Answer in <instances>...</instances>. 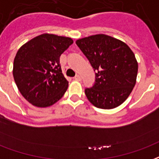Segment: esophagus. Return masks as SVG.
<instances>
[{"label":"esophagus","mask_w":159,"mask_h":159,"mask_svg":"<svg viewBox=\"0 0 159 159\" xmlns=\"http://www.w3.org/2000/svg\"><path fill=\"white\" fill-rule=\"evenodd\" d=\"M74 79L76 80V81H81V80H82V77H81L80 75H76V76L74 77Z\"/></svg>","instance_id":"esophagus-1"}]
</instances>
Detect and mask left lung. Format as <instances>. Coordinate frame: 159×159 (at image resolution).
<instances>
[{
    "label": "left lung",
    "instance_id": "left-lung-1",
    "mask_svg": "<svg viewBox=\"0 0 159 159\" xmlns=\"http://www.w3.org/2000/svg\"><path fill=\"white\" fill-rule=\"evenodd\" d=\"M76 43L94 69L95 83L85 89L90 103L103 109L124 103L136 84L138 64L130 47L105 34L80 39Z\"/></svg>",
    "mask_w": 159,
    "mask_h": 159
}]
</instances>
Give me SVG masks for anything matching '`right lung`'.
<instances>
[{
    "label": "right lung",
    "instance_id": "right-lung-1",
    "mask_svg": "<svg viewBox=\"0 0 159 159\" xmlns=\"http://www.w3.org/2000/svg\"><path fill=\"white\" fill-rule=\"evenodd\" d=\"M70 38L43 34L20 48L13 63V77L26 100L40 108L60 100L68 88L60 56L72 44Z\"/></svg>",
    "mask_w": 159,
    "mask_h": 159
}]
</instances>
